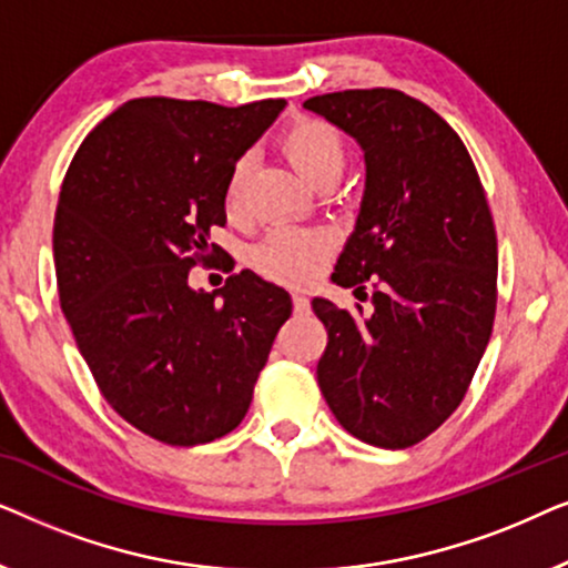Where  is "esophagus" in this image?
<instances>
[{
  "mask_svg": "<svg viewBox=\"0 0 568 568\" xmlns=\"http://www.w3.org/2000/svg\"><path fill=\"white\" fill-rule=\"evenodd\" d=\"M292 305H294V313H297V315L310 313V300L305 297V294H292Z\"/></svg>",
  "mask_w": 568,
  "mask_h": 568,
  "instance_id": "34e87169",
  "label": "esophagus"
}]
</instances>
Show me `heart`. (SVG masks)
Masks as SVG:
<instances>
[{"label": "heart", "instance_id": "obj_1", "mask_svg": "<svg viewBox=\"0 0 568 568\" xmlns=\"http://www.w3.org/2000/svg\"><path fill=\"white\" fill-rule=\"evenodd\" d=\"M278 152L286 162L317 189H331L344 173L348 160V146L341 131L323 119L292 121L278 134ZM253 173V160L243 154L232 162L227 181H224L222 204L230 220H243L247 181ZM333 235L325 230L276 227L271 230L258 245L253 247L251 261L263 276L282 284H305L313 278L333 253Z\"/></svg>", "mask_w": 568, "mask_h": 568}]
</instances>
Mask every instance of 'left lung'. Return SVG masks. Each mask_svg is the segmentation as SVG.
Wrapping results in <instances>:
<instances>
[{
  "instance_id": "8db88e82",
  "label": "left lung",
  "mask_w": 568,
  "mask_h": 568,
  "mask_svg": "<svg viewBox=\"0 0 568 568\" xmlns=\"http://www.w3.org/2000/svg\"><path fill=\"white\" fill-rule=\"evenodd\" d=\"M305 108L352 134L367 162L359 220L333 282L354 286L369 310L313 300L328 331L317 385L348 434L406 449L455 414L491 338V209L463 139L422 100L372 88Z\"/></svg>"
}]
</instances>
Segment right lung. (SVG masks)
Returning a JSON list of instances; mask_svg holds the SVG:
<instances>
[{"instance_id": "obj_1", "label": "right lung", "mask_w": 568, "mask_h": 568, "mask_svg": "<svg viewBox=\"0 0 568 568\" xmlns=\"http://www.w3.org/2000/svg\"><path fill=\"white\" fill-rule=\"evenodd\" d=\"M282 108L129 100L84 136L61 183V310L108 406L162 445L235 429L292 315L290 294L247 268L214 292L189 284L191 268L224 255L212 230L227 222L232 162Z\"/></svg>"}]
</instances>
